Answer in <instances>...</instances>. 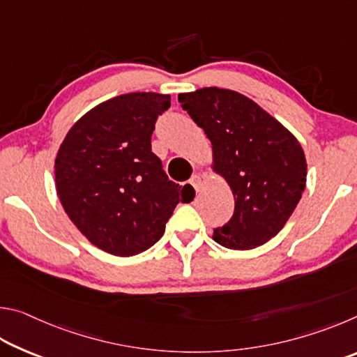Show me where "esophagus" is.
Returning <instances> with one entry per match:
<instances>
[{
	"mask_svg": "<svg viewBox=\"0 0 357 357\" xmlns=\"http://www.w3.org/2000/svg\"><path fill=\"white\" fill-rule=\"evenodd\" d=\"M189 183H190V185H192L193 189H195L197 192L200 190V185H202V178L198 176V174H193V176H192V178H190V181H189Z\"/></svg>",
	"mask_w": 357,
	"mask_h": 357,
	"instance_id": "obj_1",
	"label": "esophagus"
}]
</instances>
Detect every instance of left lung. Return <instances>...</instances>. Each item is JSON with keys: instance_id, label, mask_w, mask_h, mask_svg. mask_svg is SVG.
I'll list each match as a JSON object with an SVG mask.
<instances>
[{"instance_id": "8db88e82", "label": "left lung", "mask_w": 357, "mask_h": 357, "mask_svg": "<svg viewBox=\"0 0 357 357\" xmlns=\"http://www.w3.org/2000/svg\"><path fill=\"white\" fill-rule=\"evenodd\" d=\"M178 100L213 144L214 170L234 195L233 217L214 229L227 249L249 250L274 238L298 206L307 164L299 142L279 121L231 89L203 88Z\"/></svg>"}]
</instances>
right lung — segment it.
<instances>
[{"label":"right lung","instance_id":"right-lung-1","mask_svg":"<svg viewBox=\"0 0 357 357\" xmlns=\"http://www.w3.org/2000/svg\"><path fill=\"white\" fill-rule=\"evenodd\" d=\"M170 96L130 93L94 107L59 146L55 181L69 219L91 244L132 257L154 245L179 202L195 192L173 183L151 151Z\"/></svg>","mask_w":357,"mask_h":357}]
</instances>
